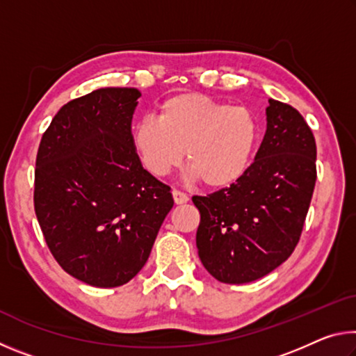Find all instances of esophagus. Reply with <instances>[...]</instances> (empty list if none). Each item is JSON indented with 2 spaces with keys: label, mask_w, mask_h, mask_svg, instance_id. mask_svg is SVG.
<instances>
[{
  "label": "esophagus",
  "mask_w": 356,
  "mask_h": 356,
  "mask_svg": "<svg viewBox=\"0 0 356 356\" xmlns=\"http://www.w3.org/2000/svg\"><path fill=\"white\" fill-rule=\"evenodd\" d=\"M172 197H174V202L176 204H185L188 201V196L185 195V193L179 191V190H172Z\"/></svg>",
  "instance_id": "34e87169"
}]
</instances>
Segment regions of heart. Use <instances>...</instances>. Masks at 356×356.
<instances>
[{
	"label": "heart",
	"mask_w": 356,
	"mask_h": 356,
	"mask_svg": "<svg viewBox=\"0 0 356 356\" xmlns=\"http://www.w3.org/2000/svg\"><path fill=\"white\" fill-rule=\"evenodd\" d=\"M259 124L246 106H231L204 94H177L131 129V146L146 170L166 176L186 160L193 179L225 188L248 170ZM187 152H184V149Z\"/></svg>",
	"instance_id": "heart-1"
}]
</instances>
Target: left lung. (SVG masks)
<instances>
[{"label": "left lung", "instance_id": "left-lung-1", "mask_svg": "<svg viewBox=\"0 0 356 356\" xmlns=\"http://www.w3.org/2000/svg\"><path fill=\"white\" fill-rule=\"evenodd\" d=\"M267 130L251 166L229 188L193 196L201 213L197 254L226 284L273 272L297 246L308 213L316 171V140L303 116L268 100Z\"/></svg>", "mask_w": 356, "mask_h": 356}]
</instances>
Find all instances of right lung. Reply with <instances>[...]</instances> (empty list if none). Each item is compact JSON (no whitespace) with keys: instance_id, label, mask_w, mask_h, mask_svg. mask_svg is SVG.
Segmentation results:
<instances>
[{"instance_id":"obj_1","label":"right lung","mask_w":356,"mask_h":356,"mask_svg":"<svg viewBox=\"0 0 356 356\" xmlns=\"http://www.w3.org/2000/svg\"><path fill=\"white\" fill-rule=\"evenodd\" d=\"M141 92L102 88L53 118L35 159L34 210L58 264L94 287L129 282L174 206L131 146Z\"/></svg>"}]
</instances>
